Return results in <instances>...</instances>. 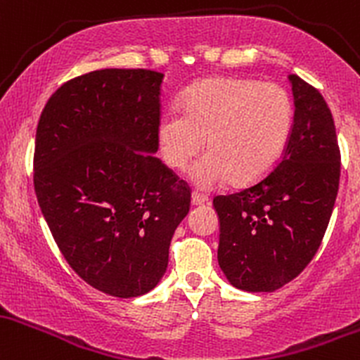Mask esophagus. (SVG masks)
<instances>
[{"label":"esophagus","instance_id":"1","mask_svg":"<svg viewBox=\"0 0 360 360\" xmlns=\"http://www.w3.org/2000/svg\"><path fill=\"white\" fill-rule=\"evenodd\" d=\"M205 202H209V197L207 195H204V193H200V192H193L192 193V204L193 205L205 204Z\"/></svg>","mask_w":360,"mask_h":360}]
</instances>
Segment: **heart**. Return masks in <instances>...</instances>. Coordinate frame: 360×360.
I'll use <instances>...</instances> for the list:
<instances>
[{"label": "heart", "instance_id": "1", "mask_svg": "<svg viewBox=\"0 0 360 360\" xmlns=\"http://www.w3.org/2000/svg\"><path fill=\"white\" fill-rule=\"evenodd\" d=\"M294 124L289 91L250 78H207L181 98V115L160 117L158 146L169 168L184 169L207 141V156L191 169L197 187L231 180L252 185L272 172L288 148Z\"/></svg>", "mask_w": 360, "mask_h": 360}]
</instances>
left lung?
<instances>
[{
	"mask_svg": "<svg viewBox=\"0 0 360 360\" xmlns=\"http://www.w3.org/2000/svg\"><path fill=\"white\" fill-rule=\"evenodd\" d=\"M294 124L277 167L245 191L214 197L217 262L238 289L272 292L313 260L330 223L340 181V149L321 93L289 75Z\"/></svg>",
	"mask_w": 360,
	"mask_h": 360,
	"instance_id": "1",
	"label": "left lung"
}]
</instances>
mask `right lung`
<instances>
[{
  "label": "right lung",
  "instance_id": "obj_1",
  "mask_svg": "<svg viewBox=\"0 0 360 360\" xmlns=\"http://www.w3.org/2000/svg\"><path fill=\"white\" fill-rule=\"evenodd\" d=\"M163 76L98 70L52 93L40 114L34 187L70 267L91 288L137 297L168 267L191 188L156 158Z\"/></svg>",
  "mask_w": 360,
  "mask_h": 360
}]
</instances>
